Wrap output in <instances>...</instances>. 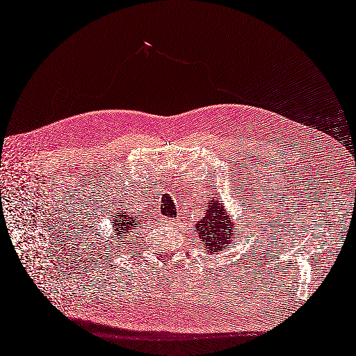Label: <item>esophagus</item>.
<instances>
[{"label": "esophagus", "mask_w": 356, "mask_h": 356, "mask_svg": "<svg viewBox=\"0 0 356 356\" xmlns=\"http://www.w3.org/2000/svg\"><path fill=\"white\" fill-rule=\"evenodd\" d=\"M163 222H165V224H172V222H171V220H168V221H163Z\"/></svg>", "instance_id": "obj_1"}]
</instances>
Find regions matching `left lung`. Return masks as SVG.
<instances>
[{"label": "left lung", "mask_w": 356, "mask_h": 356, "mask_svg": "<svg viewBox=\"0 0 356 356\" xmlns=\"http://www.w3.org/2000/svg\"><path fill=\"white\" fill-rule=\"evenodd\" d=\"M238 227L239 224L233 221L221 200L213 197L207 200L204 216L194 225V232L202 239L200 248L211 254H220V251L232 247L234 229Z\"/></svg>", "instance_id": "left-lung-1"}]
</instances>
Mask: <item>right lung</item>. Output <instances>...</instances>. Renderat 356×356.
Segmentation results:
<instances>
[{"label": "right lung", "instance_id": "1", "mask_svg": "<svg viewBox=\"0 0 356 356\" xmlns=\"http://www.w3.org/2000/svg\"><path fill=\"white\" fill-rule=\"evenodd\" d=\"M109 220L113 222V238L118 242H123L122 239H124V236L132 233L140 225V216L123 211L122 207H118L115 212H113Z\"/></svg>", "mask_w": 356, "mask_h": 356}]
</instances>
